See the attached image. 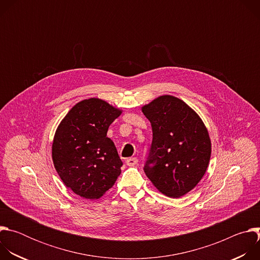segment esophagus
<instances>
[{"mask_svg":"<svg viewBox=\"0 0 260 260\" xmlns=\"http://www.w3.org/2000/svg\"><path fill=\"white\" fill-rule=\"evenodd\" d=\"M138 164V158H136V157H131V158H127L126 159V165L128 166V167H134V166H136Z\"/></svg>","mask_w":260,"mask_h":260,"instance_id":"esophagus-1","label":"esophagus"}]
</instances>
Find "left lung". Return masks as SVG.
Returning a JSON list of instances; mask_svg holds the SVG:
<instances>
[{"mask_svg":"<svg viewBox=\"0 0 260 260\" xmlns=\"http://www.w3.org/2000/svg\"><path fill=\"white\" fill-rule=\"evenodd\" d=\"M153 139L144 167L161 193L178 199L204 177L211 157L208 129L196 111L182 100L165 94L142 107Z\"/></svg>","mask_w":260,"mask_h":260,"instance_id":"1","label":"left lung"}]
</instances>
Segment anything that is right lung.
Wrapping results in <instances>:
<instances>
[{"instance_id":"obj_1","label":"right lung","mask_w":260,"mask_h":260,"mask_svg":"<svg viewBox=\"0 0 260 260\" xmlns=\"http://www.w3.org/2000/svg\"><path fill=\"white\" fill-rule=\"evenodd\" d=\"M122 110L98 98L74 106L52 142V160L61 181L81 198L98 200L115 184L122 161L107 132Z\"/></svg>"}]
</instances>
